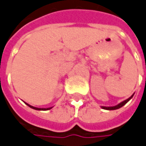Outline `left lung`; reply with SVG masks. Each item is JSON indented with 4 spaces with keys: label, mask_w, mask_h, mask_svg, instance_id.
<instances>
[{
    "label": "left lung",
    "mask_w": 146,
    "mask_h": 146,
    "mask_svg": "<svg viewBox=\"0 0 146 146\" xmlns=\"http://www.w3.org/2000/svg\"><path fill=\"white\" fill-rule=\"evenodd\" d=\"M133 95H134V93L133 94V95L130 96L129 98H128L127 100H125L122 101V102L119 103L118 104H116V105H115V106H109V107H106V106H101V108H102L103 109H105V110H116V109H118V108H120L123 107V106H124L125 104H127V103L129 102L130 100L133 98Z\"/></svg>",
    "instance_id": "1"
}]
</instances>
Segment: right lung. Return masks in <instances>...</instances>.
I'll return each mask as SVG.
<instances>
[{
    "label": "right lung",
    "instance_id": "right-lung-1",
    "mask_svg": "<svg viewBox=\"0 0 146 146\" xmlns=\"http://www.w3.org/2000/svg\"><path fill=\"white\" fill-rule=\"evenodd\" d=\"M25 104L26 105H28L29 107L31 108H33V109H35V110H40V111H46V110H50V109H51L53 107H50V108H37V107H34V106H32V105H30L29 104H27V103H25Z\"/></svg>",
    "mask_w": 146,
    "mask_h": 146
}]
</instances>
